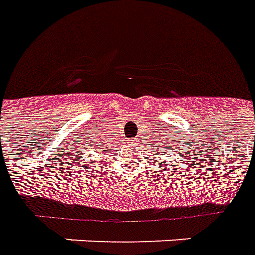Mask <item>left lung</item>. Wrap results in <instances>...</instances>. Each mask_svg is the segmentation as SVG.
I'll use <instances>...</instances> for the list:
<instances>
[{"label": "left lung", "mask_w": 255, "mask_h": 255, "mask_svg": "<svg viewBox=\"0 0 255 255\" xmlns=\"http://www.w3.org/2000/svg\"><path fill=\"white\" fill-rule=\"evenodd\" d=\"M160 140H163V138H160ZM173 142H169L167 144V141H162L159 142L160 145H158V149H153V152H160V155H165V153H171V156L174 158V156H180V158H182V159L185 160H181V163L184 165L185 162H188L189 158H187L185 155H187V152H189V156L192 158L194 155L191 153V149H181V147L180 145H176V140H171ZM153 145V144H152ZM178 159V158H177Z\"/></svg>", "instance_id": "obj_1"}]
</instances>
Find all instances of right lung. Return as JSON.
Wrapping results in <instances>:
<instances>
[{
	"mask_svg": "<svg viewBox=\"0 0 255 255\" xmlns=\"http://www.w3.org/2000/svg\"><path fill=\"white\" fill-rule=\"evenodd\" d=\"M77 149V151H75V149ZM86 147H85L84 144H82V147H77V148H73V159L74 160H79L81 159V156H82V151H85Z\"/></svg>",
	"mask_w": 255,
	"mask_h": 255,
	"instance_id": "add662e5",
	"label": "right lung"
}]
</instances>
